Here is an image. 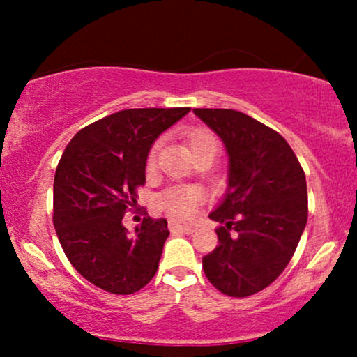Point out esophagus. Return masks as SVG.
<instances>
[{"instance_id":"34e87169","label":"esophagus","mask_w":357,"mask_h":357,"mask_svg":"<svg viewBox=\"0 0 357 357\" xmlns=\"http://www.w3.org/2000/svg\"><path fill=\"white\" fill-rule=\"evenodd\" d=\"M171 231H183V233H195L196 228L192 225H179L178 221H169Z\"/></svg>"}]
</instances>
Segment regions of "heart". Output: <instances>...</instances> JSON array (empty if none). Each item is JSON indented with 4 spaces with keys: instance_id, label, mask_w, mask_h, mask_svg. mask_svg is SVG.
Returning <instances> with one entry per match:
<instances>
[{
    "instance_id": "1",
    "label": "heart",
    "mask_w": 357,
    "mask_h": 357,
    "mask_svg": "<svg viewBox=\"0 0 357 357\" xmlns=\"http://www.w3.org/2000/svg\"><path fill=\"white\" fill-rule=\"evenodd\" d=\"M210 142H215V139L210 134L198 132L190 137L188 144H190L191 153L195 154L196 151H199L203 146L210 144ZM154 165L155 147L151 151L149 158H147V169H153ZM199 202H202V192L196 190V188L190 186H173L159 196V206L169 213V215L176 216V218H190L191 215H195Z\"/></svg>"
}]
</instances>
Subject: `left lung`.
I'll return each mask as SVG.
<instances>
[{
	"mask_svg": "<svg viewBox=\"0 0 357 357\" xmlns=\"http://www.w3.org/2000/svg\"><path fill=\"white\" fill-rule=\"evenodd\" d=\"M228 154V188L210 213L218 245L203 257L221 294L248 297L272 284L296 252L307 223L305 174L292 147L257 119L233 109H192Z\"/></svg>",
	"mask_w": 357,
	"mask_h": 357,
	"instance_id": "8db88e82",
	"label": "left lung"
}]
</instances>
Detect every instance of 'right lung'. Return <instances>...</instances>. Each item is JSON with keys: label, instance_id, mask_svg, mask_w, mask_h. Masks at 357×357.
<instances>
[{"label": "right lung", "instance_id": "add662e5", "mask_svg": "<svg viewBox=\"0 0 357 357\" xmlns=\"http://www.w3.org/2000/svg\"><path fill=\"white\" fill-rule=\"evenodd\" d=\"M190 107L126 109L84 127L65 147L53 183V225L73 268L105 292L129 296L155 275L169 236L165 218L122 225L146 183L154 141Z\"/></svg>", "mask_w": 357, "mask_h": 357}]
</instances>
